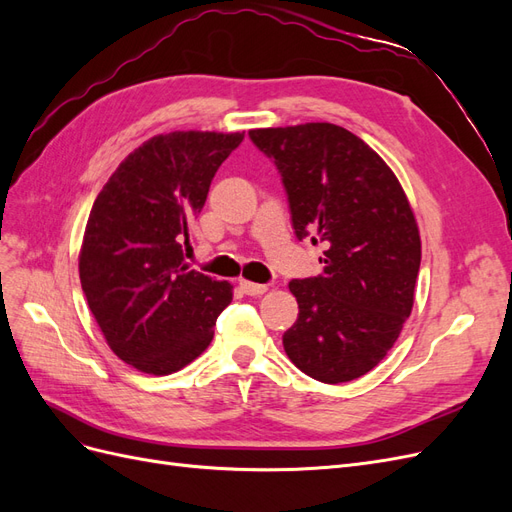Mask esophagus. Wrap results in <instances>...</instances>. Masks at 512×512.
Returning a JSON list of instances; mask_svg holds the SVG:
<instances>
[{
    "label": "esophagus",
    "mask_w": 512,
    "mask_h": 512,
    "mask_svg": "<svg viewBox=\"0 0 512 512\" xmlns=\"http://www.w3.org/2000/svg\"><path fill=\"white\" fill-rule=\"evenodd\" d=\"M239 288L247 294V297H262V294L269 290L267 284H254V282H245V280L239 282Z\"/></svg>",
    "instance_id": "34e87169"
}]
</instances>
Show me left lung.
Here are the masks:
<instances>
[{"label":"left lung","instance_id":"obj_1","mask_svg":"<svg viewBox=\"0 0 512 512\" xmlns=\"http://www.w3.org/2000/svg\"><path fill=\"white\" fill-rule=\"evenodd\" d=\"M250 138L282 175L294 235L327 247L320 275L290 282L299 318L284 333L288 359L327 384L361 378L412 312L421 237L408 198L378 153L333 123Z\"/></svg>","mask_w":512,"mask_h":512}]
</instances>
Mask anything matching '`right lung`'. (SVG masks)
Wrapping results in <instances>:
<instances>
[{"label":"right lung","mask_w":512,"mask_h":512,"mask_svg":"<svg viewBox=\"0 0 512 512\" xmlns=\"http://www.w3.org/2000/svg\"><path fill=\"white\" fill-rule=\"evenodd\" d=\"M243 134L153 136L119 164L91 207L79 273L87 305L121 361L153 376L205 352L232 301L228 282L190 271V222Z\"/></svg>","instance_id":"1"}]
</instances>
